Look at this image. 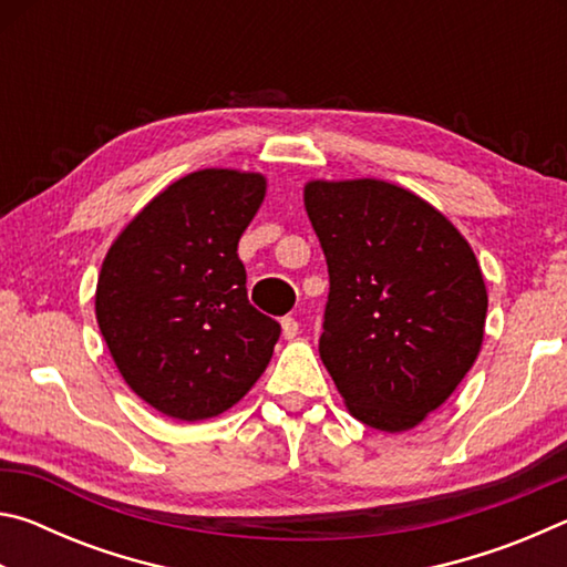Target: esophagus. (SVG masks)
<instances>
[{"label": "esophagus", "mask_w": 567, "mask_h": 567, "mask_svg": "<svg viewBox=\"0 0 567 567\" xmlns=\"http://www.w3.org/2000/svg\"><path fill=\"white\" fill-rule=\"evenodd\" d=\"M297 332H300V322H297L295 318H282V338L295 340Z\"/></svg>", "instance_id": "esophagus-1"}]
</instances>
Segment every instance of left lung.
Masks as SVG:
<instances>
[{"instance_id":"obj_1","label":"left lung","mask_w":567,"mask_h":567,"mask_svg":"<svg viewBox=\"0 0 567 567\" xmlns=\"http://www.w3.org/2000/svg\"><path fill=\"white\" fill-rule=\"evenodd\" d=\"M305 209L330 272L320 358L350 415L405 433L477 360L487 290L457 227L385 179H312Z\"/></svg>"}]
</instances>
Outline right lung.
Instances as JSON below:
<instances>
[{
  "instance_id": "right-lung-1",
  "label": "right lung",
  "mask_w": 567,
  "mask_h": 567,
  "mask_svg": "<svg viewBox=\"0 0 567 567\" xmlns=\"http://www.w3.org/2000/svg\"><path fill=\"white\" fill-rule=\"evenodd\" d=\"M260 172L197 169L132 217L102 262L94 312L120 375L172 420L215 417L270 364L280 324L247 300L237 243Z\"/></svg>"
}]
</instances>
